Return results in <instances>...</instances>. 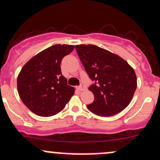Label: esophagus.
I'll use <instances>...</instances> for the list:
<instances>
[{
    "mask_svg": "<svg viewBox=\"0 0 160 160\" xmlns=\"http://www.w3.org/2000/svg\"><path fill=\"white\" fill-rule=\"evenodd\" d=\"M77 89H78V90H80V91L86 90V89H87V87H86V86L84 85V84L82 83L81 85L79 86V87H77Z\"/></svg>",
    "mask_w": 160,
    "mask_h": 160,
    "instance_id": "1",
    "label": "esophagus"
}]
</instances>
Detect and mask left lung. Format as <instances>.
I'll return each instance as SVG.
<instances>
[{
  "instance_id": "8db88e82",
  "label": "left lung",
  "mask_w": 160,
  "mask_h": 160,
  "mask_svg": "<svg viewBox=\"0 0 160 160\" xmlns=\"http://www.w3.org/2000/svg\"><path fill=\"white\" fill-rule=\"evenodd\" d=\"M76 50L89 79L94 82L89 87L94 101L87 105V108L103 117L122 112L136 90L134 69L121 57L96 45H76Z\"/></svg>"
}]
</instances>
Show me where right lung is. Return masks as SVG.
I'll use <instances>...</instances> for the list:
<instances>
[{
	"mask_svg": "<svg viewBox=\"0 0 160 160\" xmlns=\"http://www.w3.org/2000/svg\"><path fill=\"white\" fill-rule=\"evenodd\" d=\"M73 45H55L42 51L23 66L17 78V89L25 106L36 115L49 117L64 108L74 88L68 85L61 63Z\"/></svg>",
	"mask_w": 160,
	"mask_h": 160,
	"instance_id": "right-lung-1",
	"label": "right lung"
}]
</instances>
